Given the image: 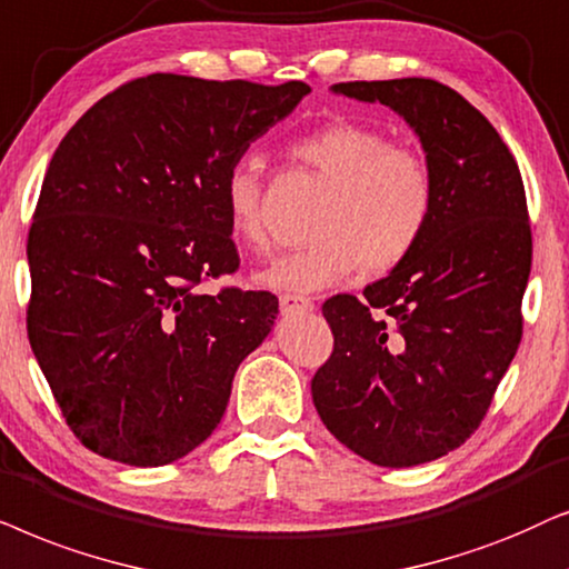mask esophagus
Masks as SVG:
<instances>
[{
    "instance_id": "esophagus-1",
    "label": "esophagus",
    "mask_w": 569,
    "mask_h": 569,
    "mask_svg": "<svg viewBox=\"0 0 569 569\" xmlns=\"http://www.w3.org/2000/svg\"><path fill=\"white\" fill-rule=\"evenodd\" d=\"M315 301L309 297H301V293H283L280 297V312L283 315H305L312 312Z\"/></svg>"
}]
</instances>
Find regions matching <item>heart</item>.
I'll list each match as a JSON object with an SVG mask.
<instances>
[{
  "label": "heart",
  "instance_id": "heart-1",
  "mask_svg": "<svg viewBox=\"0 0 569 569\" xmlns=\"http://www.w3.org/2000/svg\"><path fill=\"white\" fill-rule=\"evenodd\" d=\"M328 192L312 218L315 239L262 272L280 291L336 286L359 268L382 276L403 264L427 237L437 208V181L419 150L392 146L388 134L359 121H330L291 146ZM262 166L239 158L223 179V210L241 247L262 249Z\"/></svg>",
  "mask_w": 569,
  "mask_h": 569
}]
</instances>
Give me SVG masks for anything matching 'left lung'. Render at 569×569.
<instances>
[{"mask_svg": "<svg viewBox=\"0 0 569 569\" xmlns=\"http://www.w3.org/2000/svg\"><path fill=\"white\" fill-rule=\"evenodd\" d=\"M419 134L437 181L427 237L363 289L322 305L330 359L312 400L330 435L369 463L408 468L460 448L487 416L522 338L531 221L510 148L463 96L427 78L340 82Z\"/></svg>", "mask_w": 569, "mask_h": 569, "instance_id": "obj_1", "label": "left lung"}]
</instances>
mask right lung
Returning <instances> with one entry per match:
<instances>
[{"label": "right lung", "instance_id": "right-lung-1", "mask_svg": "<svg viewBox=\"0 0 569 569\" xmlns=\"http://www.w3.org/2000/svg\"><path fill=\"white\" fill-rule=\"evenodd\" d=\"M309 86L156 72L90 106L51 158L28 233V340L72 435L166 466L221 423L278 315L239 270L223 179Z\"/></svg>", "mask_w": 569, "mask_h": 569}]
</instances>
